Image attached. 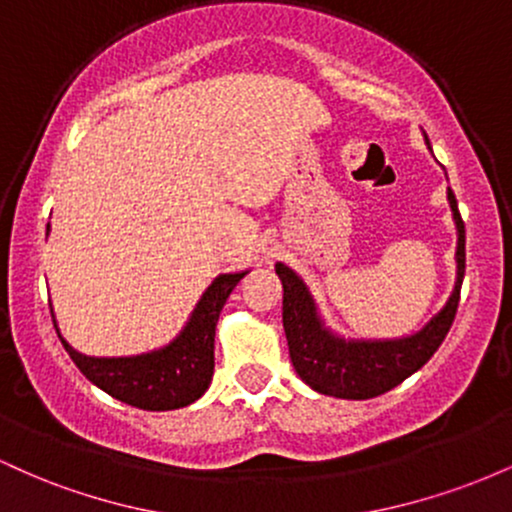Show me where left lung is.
Here are the masks:
<instances>
[{
  "label": "left lung",
  "instance_id": "8db88e82",
  "mask_svg": "<svg viewBox=\"0 0 512 512\" xmlns=\"http://www.w3.org/2000/svg\"><path fill=\"white\" fill-rule=\"evenodd\" d=\"M448 202L457 226V281L448 303L431 322L411 337L383 339V342H354L332 334L322 325L313 298L298 274L286 264H276L284 284V332L289 342L291 363L320 395L339 399H370L392 390L416 373L438 351L445 334L450 332L460 305L464 279V221L457 209V199L448 190Z\"/></svg>",
  "mask_w": 512,
  "mask_h": 512
}]
</instances>
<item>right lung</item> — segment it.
<instances>
[{
  "label": "right lung",
  "instance_id": "1",
  "mask_svg": "<svg viewBox=\"0 0 512 512\" xmlns=\"http://www.w3.org/2000/svg\"><path fill=\"white\" fill-rule=\"evenodd\" d=\"M50 228V226H48ZM248 272L221 274L199 298L178 339L163 349L127 358H93L62 339L76 368L110 397L146 411H168L192 404L207 392L214 375V337L223 303ZM55 322V317H52ZM57 330V325H55ZM60 334V330H57Z\"/></svg>",
  "mask_w": 512,
  "mask_h": 512
}]
</instances>
